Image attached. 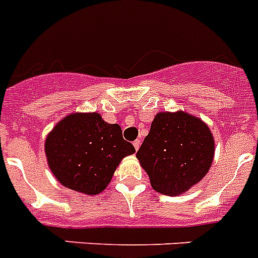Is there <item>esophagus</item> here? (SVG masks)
I'll return each mask as SVG.
<instances>
[{"label": "esophagus", "mask_w": 258, "mask_h": 258, "mask_svg": "<svg viewBox=\"0 0 258 258\" xmlns=\"http://www.w3.org/2000/svg\"><path fill=\"white\" fill-rule=\"evenodd\" d=\"M133 146H134V149H136V150H138V149H140V146H141V141L140 140L134 141Z\"/></svg>", "instance_id": "1"}]
</instances>
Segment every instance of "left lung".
<instances>
[{
    "label": "left lung",
    "instance_id": "left-lung-1",
    "mask_svg": "<svg viewBox=\"0 0 258 258\" xmlns=\"http://www.w3.org/2000/svg\"><path fill=\"white\" fill-rule=\"evenodd\" d=\"M137 158L156 192L181 195L210 169L214 138L200 118L184 112H160L151 122Z\"/></svg>",
    "mask_w": 258,
    "mask_h": 258
}]
</instances>
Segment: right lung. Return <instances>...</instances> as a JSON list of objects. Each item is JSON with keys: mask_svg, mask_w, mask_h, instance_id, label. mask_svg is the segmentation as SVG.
I'll return each instance as SVG.
<instances>
[{"mask_svg": "<svg viewBox=\"0 0 258 258\" xmlns=\"http://www.w3.org/2000/svg\"><path fill=\"white\" fill-rule=\"evenodd\" d=\"M136 153L122 138L120 125L99 113H72L54 126L45 141L50 171L66 188L98 195L111 181L120 160Z\"/></svg>", "mask_w": 258, "mask_h": 258, "instance_id": "right-lung-1", "label": "right lung"}]
</instances>
